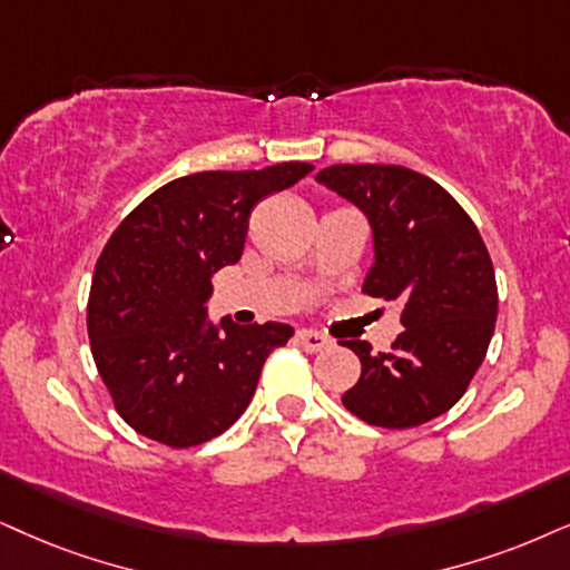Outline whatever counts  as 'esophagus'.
Here are the masks:
<instances>
[{"mask_svg": "<svg viewBox=\"0 0 570 570\" xmlns=\"http://www.w3.org/2000/svg\"><path fill=\"white\" fill-rule=\"evenodd\" d=\"M297 344H299L302 350H307V352H321V350L331 347V338L318 334V331L302 328V331H297Z\"/></svg>", "mask_w": 570, "mask_h": 570, "instance_id": "1", "label": "esophagus"}]
</instances>
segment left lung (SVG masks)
<instances>
[{
	"mask_svg": "<svg viewBox=\"0 0 570 570\" xmlns=\"http://www.w3.org/2000/svg\"><path fill=\"white\" fill-rule=\"evenodd\" d=\"M318 181L365 213L376 263L363 292L402 305L389 352L350 338L360 357L344 407L384 429H413L463 397L497 321L492 257L476 223L436 181L402 165H331Z\"/></svg>",
	"mask_w": 570,
	"mask_h": 570,
	"instance_id": "left-lung-1",
	"label": "left lung"
}]
</instances>
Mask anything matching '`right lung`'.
Returning a JSON list of instances; mask_svg holds the SVG:
<instances>
[{
	"mask_svg": "<svg viewBox=\"0 0 570 570\" xmlns=\"http://www.w3.org/2000/svg\"><path fill=\"white\" fill-rule=\"evenodd\" d=\"M313 170H205L176 178L126 215L94 268L91 355L115 410L155 442L194 446L247 410L265 360L294 334L286 323L207 321L213 273L239 263L261 199Z\"/></svg>",
	"mask_w": 570,
	"mask_h": 570,
	"instance_id": "obj_1",
	"label": "right lung"
}]
</instances>
